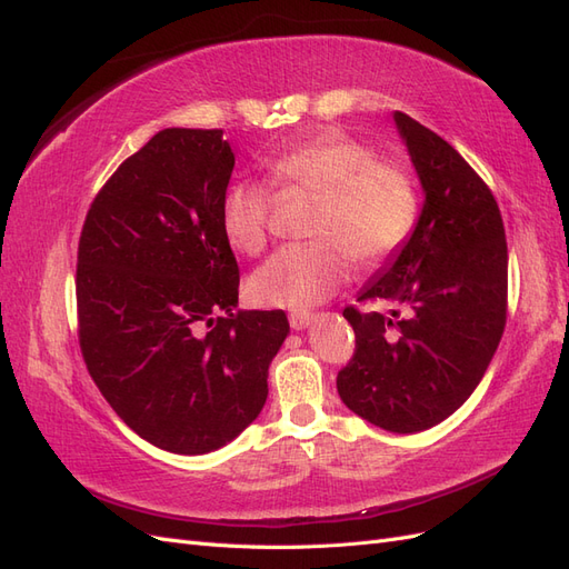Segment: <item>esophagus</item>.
Returning <instances> with one entry per match:
<instances>
[{"instance_id":"obj_1","label":"esophagus","mask_w":569,"mask_h":569,"mask_svg":"<svg viewBox=\"0 0 569 569\" xmlns=\"http://www.w3.org/2000/svg\"><path fill=\"white\" fill-rule=\"evenodd\" d=\"M289 325H291V330H306V327L313 325V316L311 313H291Z\"/></svg>"}]
</instances>
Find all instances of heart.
<instances>
[{"mask_svg": "<svg viewBox=\"0 0 569 569\" xmlns=\"http://www.w3.org/2000/svg\"><path fill=\"white\" fill-rule=\"evenodd\" d=\"M270 176L289 194L318 197L311 244L274 251L249 278V297L268 308L306 313L351 278V258L380 266L408 239L418 194L406 170L377 163L353 137L330 130L287 147ZM272 189L263 180H237L222 197V234L232 249L258 253L268 237Z\"/></svg>", "mask_w": 569, "mask_h": 569, "instance_id": "1", "label": "heart"}]
</instances>
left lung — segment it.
Returning a JSON list of instances; mask_svg holds the SVG:
<instances>
[{
	"label": "left lung",
	"instance_id": "8db88e82",
	"mask_svg": "<svg viewBox=\"0 0 569 569\" xmlns=\"http://www.w3.org/2000/svg\"><path fill=\"white\" fill-rule=\"evenodd\" d=\"M393 123L425 201L401 249L360 289L358 301L393 303L391 318L343 308L356 353L337 391L356 416L412 435L449 418L485 377L506 327L508 247L470 163L410 116L396 111Z\"/></svg>",
	"mask_w": 569,
	"mask_h": 569
}]
</instances>
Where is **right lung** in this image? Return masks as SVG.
Wrapping results in <instances>:
<instances>
[{
	"mask_svg": "<svg viewBox=\"0 0 569 569\" xmlns=\"http://www.w3.org/2000/svg\"><path fill=\"white\" fill-rule=\"evenodd\" d=\"M234 168L222 130L166 128L118 166L78 244V335L94 385L132 432L180 456L258 418L282 311H234L239 268L220 206Z\"/></svg>",
	"mask_w": 569,
	"mask_h": 569,
	"instance_id": "add662e5",
	"label": "right lung"
}]
</instances>
